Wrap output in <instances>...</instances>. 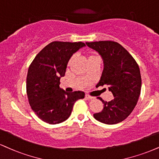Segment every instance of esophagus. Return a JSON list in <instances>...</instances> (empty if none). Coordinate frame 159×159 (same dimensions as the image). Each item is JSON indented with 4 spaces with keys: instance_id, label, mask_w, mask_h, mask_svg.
Wrapping results in <instances>:
<instances>
[{
    "instance_id": "esophagus-1",
    "label": "esophagus",
    "mask_w": 159,
    "mask_h": 159,
    "mask_svg": "<svg viewBox=\"0 0 159 159\" xmlns=\"http://www.w3.org/2000/svg\"><path fill=\"white\" fill-rule=\"evenodd\" d=\"M85 98H87V99H93V98H94V97H93V96H91L90 95H89V94H86L85 95Z\"/></svg>"
}]
</instances>
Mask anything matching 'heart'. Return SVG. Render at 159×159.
Instances as JSON below:
<instances>
[{
	"instance_id": "1",
	"label": "heart",
	"mask_w": 159,
	"mask_h": 159,
	"mask_svg": "<svg viewBox=\"0 0 159 159\" xmlns=\"http://www.w3.org/2000/svg\"><path fill=\"white\" fill-rule=\"evenodd\" d=\"M95 57H96V56H95V55H91V56H89V58H95ZM72 58H73V57H72V58L70 59V61H72Z\"/></svg>"
}]
</instances>
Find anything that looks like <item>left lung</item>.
<instances>
[{"label":"left lung","instance_id":"obj_1","mask_svg":"<svg viewBox=\"0 0 159 159\" xmlns=\"http://www.w3.org/2000/svg\"><path fill=\"white\" fill-rule=\"evenodd\" d=\"M86 44L98 52L104 60V70L97 86L107 85L114 96L110 101L98 97L104 109L93 116L104 124L119 123L133 112L141 94L139 65L127 49L116 41L86 42Z\"/></svg>","mask_w":159,"mask_h":159}]
</instances>
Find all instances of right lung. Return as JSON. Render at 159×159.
<instances>
[{
	"label": "right lung",
	"mask_w": 159,
	"mask_h": 159,
	"mask_svg": "<svg viewBox=\"0 0 159 159\" xmlns=\"http://www.w3.org/2000/svg\"><path fill=\"white\" fill-rule=\"evenodd\" d=\"M84 46L81 41H53L46 46L30 64L26 94L32 110L43 121L50 124L64 121L70 117L75 102L84 98V92L66 93L59 87L70 58Z\"/></svg>",
	"instance_id": "right-lung-1"
}]
</instances>
